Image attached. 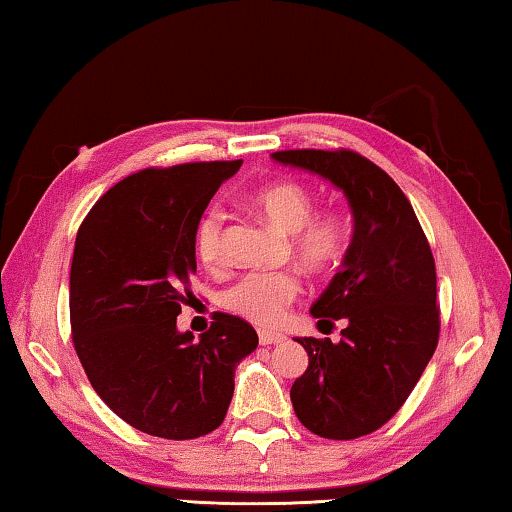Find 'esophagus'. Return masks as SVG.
Listing matches in <instances>:
<instances>
[{"mask_svg": "<svg viewBox=\"0 0 512 512\" xmlns=\"http://www.w3.org/2000/svg\"><path fill=\"white\" fill-rule=\"evenodd\" d=\"M258 341H261V345H274V343L286 341V336H283L281 332H270V329H261V332H258Z\"/></svg>", "mask_w": 512, "mask_h": 512, "instance_id": "34e87169", "label": "esophagus"}]
</instances>
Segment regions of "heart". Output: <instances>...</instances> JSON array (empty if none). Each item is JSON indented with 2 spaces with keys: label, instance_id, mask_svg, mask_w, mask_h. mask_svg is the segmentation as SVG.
Returning <instances> with one entry per match:
<instances>
[{
  "label": "heart",
  "instance_id": "heart-1",
  "mask_svg": "<svg viewBox=\"0 0 512 512\" xmlns=\"http://www.w3.org/2000/svg\"><path fill=\"white\" fill-rule=\"evenodd\" d=\"M256 208L265 219L290 233V249L297 261L313 272L332 270L350 247V222L341 210L313 212L309 187L293 180L263 187L254 194ZM194 251L208 270L226 265V212L212 206L199 217L194 229ZM304 293L297 270L247 272L222 293V306L254 325L274 327Z\"/></svg>",
  "mask_w": 512,
  "mask_h": 512
}]
</instances>
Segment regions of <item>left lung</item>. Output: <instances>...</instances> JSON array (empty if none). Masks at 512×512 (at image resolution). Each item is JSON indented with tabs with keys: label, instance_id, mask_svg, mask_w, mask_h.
Wrapping results in <instances>:
<instances>
[{
	"label": "left lung",
	"instance_id": "left-lung-1",
	"mask_svg": "<svg viewBox=\"0 0 512 512\" xmlns=\"http://www.w3.org/2000/svg\"><path fill=\"white\" fill-rule=\"evenodd\" d=\"M272 157L332 180L355 215L343 267L311 306L320 322H345L341 341L297 338L309 366L290 400L313 435H371L403 407L437 348L442 320L428 238L410 199L368 157L348 148H295Z\"/></svg>",
	"mask_w": 512,
	"mask_h": 512
}]
</instances>
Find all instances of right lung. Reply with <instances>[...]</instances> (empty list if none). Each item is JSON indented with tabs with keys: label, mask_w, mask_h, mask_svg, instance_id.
Listing matches in <instances>:
<instances>
[{
	"label": "right lung",
	"mask_w": 512,
	"mask_h": 512,
	"mask_svg": "<svg viewBox=\"0 0 512 512\" xmlns=\"http://www.w3.org/2000/svg\"><path fill=\"white\" fill-rule=\"evenodd\" d=\"M233 162L141 169L93 203L70 265V334L91 387L146 435L196 439L222 426L233 375L256 350L247 320L215 311L194 341L176 318L196 300L194 229Z\"/></svg>",
	"instance_id": "obj_1"
}]
</instances>
